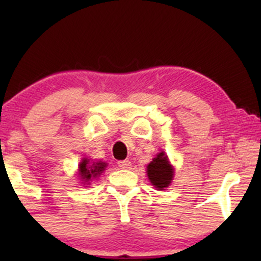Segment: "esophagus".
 Masks as SVG:
<instances>
[{
	"label": "esophagus",
	"mask_w": 261,
	"mask_h": 261,
	"mask_svg": "<svg viewBox=\"0 0 261 261\" xmlns=\"http://www.w3.org/2000/svg\"><path fill=\"white\" fill-rule=\"evenodd\" d=\"M117 165H119L120 169L127 170V169H130L132 164L129 160H120V162H117Z\"/></svg>",
	"instance_id": "1"
}]
</instances>
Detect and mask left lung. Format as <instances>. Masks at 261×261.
Instances as JSON below:
<instances>
[{
  "mask_svg": "<svg viewBox=\"0 0 261 261\" xmlns=\"http://www.w3.org/2000/svg\"><path fill=\"white\" fill-rule=\"evenodd\" d=\"M173 167L165 152L162 151L147 165V176L156 190H165L173 179Z\"/></svg>",
  "mask_w": 261,
  "mask_h": 261,
  "instance_id": "obj_1",
  "label": "left lung"
}]
</instances>
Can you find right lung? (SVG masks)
<instances>
[{
    "instance_id": "1",
    "label": "right lung",
    "mask_w": 261,
    "mask_h": 261,
    "mask_svg": "<svg viewBox=\"0 0 261 261\" xmlns=\"http://www.w3.org/2000/svg\"><path fill=\"white\" fill-rule=\"evenodd\" d=\"M107 163L99 162H91L90 159L83 158L80 165H78V177L82 180L83 187L90 185V183L95 178H97L103 171L106 170Z\"/></svg>"
}]
</instances>
